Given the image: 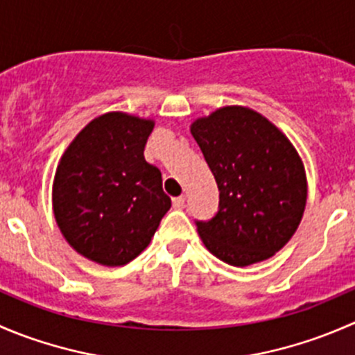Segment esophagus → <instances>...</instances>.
I'll use <instances>...</instances> for the list:
<instances>
[{
  "instance_id": "esophagus-1",
  "label": "esophagus",
  "mask_w": 355,
  "mask_h": 355,
  "mask_svg": "<svg viewBox=\"0 0 355 355\" xmlns=\"http://www.w3.org/2000/svg\"><path fill=\"white\" fill-rule=\"evenodd\" d=\"M185 206V198L184 196H178V198L173 199V207L175 209H182Z\"/></svg>"
}]
</instances>
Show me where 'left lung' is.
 <instances>
[{"instance_id":"8db88e82","label":"left lung","mask_w":355,"mask_h":355,"mask_svg":"<svg viewBox=\"0 0 355 355\" xmlns=\"http://www.w3.org/2000/svg\"><path fill=\"white\" fill-rule=\"evenodd\" d=\"M220 191L211 220H196L211 254L232 266L268 259L295 234L306 207L302 161L256 111L228 106L191 128Z\"/></svg>"}]
</instances>
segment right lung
Instances as JSON below:
<instances>
[{
  "mask_svg": "<svg viewBox=\"0 0 355 355\" xmlns=\"http://www.w3.org/2000/svg\"><path fill=\"white\" fill-rule=\"evenodd\" d=\"M151 120L125 113L94 118L63 155L53 207L68 244L87 259L121 266L151 242L171 199L144 148Z\"/></svg>",
  "mask_w": 355,
  "mask_h": 355,
  "instance_id": "1",
  "label": "right lung"
}]
</instances>
